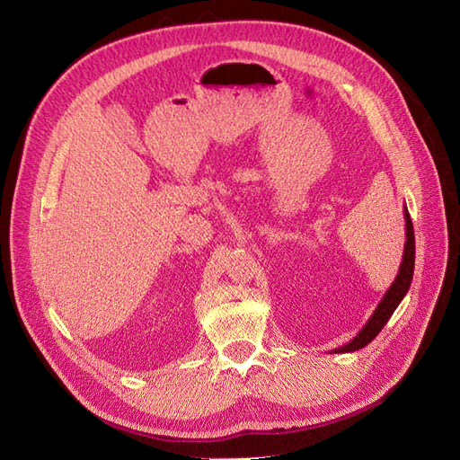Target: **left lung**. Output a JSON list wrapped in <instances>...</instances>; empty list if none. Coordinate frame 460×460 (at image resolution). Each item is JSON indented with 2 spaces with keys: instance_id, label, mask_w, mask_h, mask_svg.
I'll return each instance as SVG.
<instances>
[{
  "instance_id": "8db88e82",
  "label": "left lung",
  "mask_w": 460,
  "mask_h": 460,
  "mask_svg": "<svg viewBox=\"0 0 460 460\" xmlns=\"http://www.w3.org/2000/svg\"><path fill=\"white\" fill-rule=\"evenodd\" d=\"M405 252H402V261L399 272L395 276V280L389 286V289L384 294L382 301L378 303V307L372 313V316L367 320V324L358 330L357 336L338 349H333V353H353L363 349L365 345H368L378 333L382 332V328L385 326V323L392 318L394 311L399 307V303L402 301V297L407 296V291L411 288L412 282V272H414V228H412V220L411 215L405 207Z\"/></svg>"
}]
</instances>
